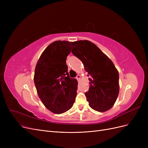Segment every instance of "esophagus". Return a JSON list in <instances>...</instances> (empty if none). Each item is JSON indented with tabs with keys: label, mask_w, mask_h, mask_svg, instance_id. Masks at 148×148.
<instances>
[{
	"label": "esophagus",
	"mask_w": 148,
	"mask_h": 148,
	"mask_svg": "<svg viewBox=\"0 0 148 148\" xmlns=\"http://www.w3.org/2000/svg\"><path fill=\"white\" fill-rule=\"evenodd\" d=\"M80 78H81V76H80L79 75H77V77H76V78L77 79V80L78 81H79V79H80Z\"/></svg>",
	"instance_id": "34e87169"
}]
</instances>
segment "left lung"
<instances>
[{
	"instance_id": "left-lung-1",
	"label": "left lung",
	"mask_w": 148,
	"mask_h": 148,
	"mask_svg": "<svg viewBox=\"0 0 148 148\" xmlns=\"http://www.w3.org/2000/svg\"><path fill=\"white\" fill-rule=\"evenodd\" d=\"M73 54L81 60L90 76L88 91L85 92L89 106L98 112H106L114 105L119 93V75L113 62L95 44L82 40L71 42Z\"/></svg>"
}]
</instances>
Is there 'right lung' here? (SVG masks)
I'll return each mask as SVG.
<instances>
[{
    "instance_id": "add662e5",
    "label": "right lung",
    "mask_w": 148,
    "mask_h": 148,
    "mask_svg": "<svg viewBox=\"0 0 148 148\" xmlns=\"http://www.w3.org/2000/svg\"><path fill=\"white\" fill-rule=\"evenodd\" d=\"M71 51L70 42L54 41L43 51L35 68L38 95L46 108L57 114L70 109L77 96L78 82L70 78L66 64Z\"/></svg>"
}]
</instances>
